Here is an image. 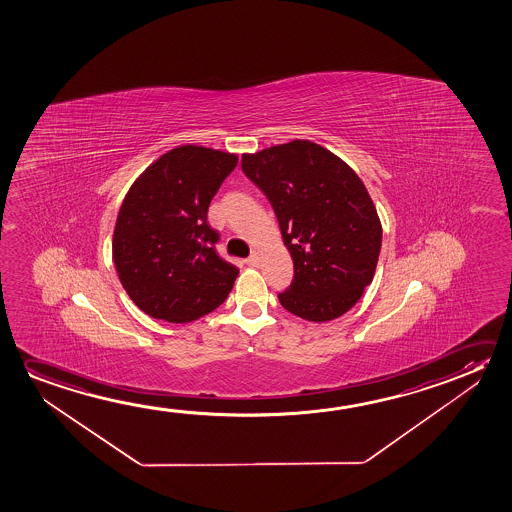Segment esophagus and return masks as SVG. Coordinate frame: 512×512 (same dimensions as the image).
I'll return each instance as SVG.
<instances>
[{
  "label": "esophagus",
  "instance_id": "1",
  "mask_svg": "<svg viewBox=\"0 0 512 512\" xmlns=\"http://www.w3.org/2000/svg\"><path fill=\"white\" fill-rule=\"evenodd\" d=\"M258 263H260V252L252 251L251 256L247 258V265H251V267H258Z\"/></svg>",
  "mask_w": 512,
  "mask_h": 512
}]
</instances>
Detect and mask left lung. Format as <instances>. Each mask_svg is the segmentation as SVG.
<instances>
[{"label":"left lung","mask_w":512,"mask_h":512,"mask_svg":"<svg viewBox=\"0 0 512 512\" xmlns=\"http://www.w3.org/2000/svg\"><path fill=\"white\" fill-rule=\"evenodd\" d=\"M242 171L274 208L293 281L279 302L309 322L347 313L374 279L382 228L363 181L309 140L242 156Z\"/></svg>","instance_id":"1"}]
</instances>
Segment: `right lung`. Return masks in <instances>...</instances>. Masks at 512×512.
Instances as JSON below:
<instances>
[{
  "label": "right lung",
  "mask_w": 512,
  "mask_h": 512,
  "mask_svg": "<svg viewBox=\"0 0 512 512\" xmlns=\"http://www.w3.org/2000/svg\"><path fill=\"white\" fill-rule=\"evenodd\" d=\"M238 156L181 146L131 185L115 222L114 263L131 301L149 317L192 322L226 301L238 268L222 260L208 208Z\"/></svg>",
  "instance_id": "1"
}]
</instances>
